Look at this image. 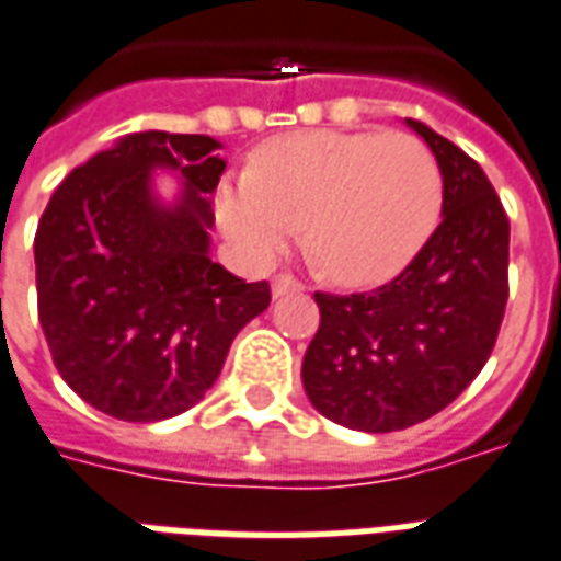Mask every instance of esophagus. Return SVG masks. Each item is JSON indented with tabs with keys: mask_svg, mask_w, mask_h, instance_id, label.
<instances>
[{
	"mask_svg": "<svg viewBox=\"0 0 561 561\" xmlns=\"http://www.w3.org/2000/svg\"><path fill=\"white\" fill-rule=\"evenodd\" d=\"M271 290H273V297L279 299L285 297V294H299V290H302V282L294 279L290 273H279V276L271 282Z\"/></svg>",
	"mask_w": 561,
	"mask_h": 561,
	"instance_id": "1",
	"label": "esophagus"
}]
</instances>
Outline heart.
<instances>
[{"label": "heart", "mask_w": 561, "mask_h": 561, "mask_svg": "<svg viewBox=\"0 0 561 561\" xmlns=\"http://www.w3.org/2000/svg\"><path fill=\"white\" fill-rule=\"evenodd\" d=\"M443 211V171L410 134L302 130L229 174L215 218L253 267L276 262L306 220L308 250L329 279L360 288L408 267Z\"/></svg>", "instance_id": "b5f03b06"}]
</instances>
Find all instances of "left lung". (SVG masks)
I'll list each match as a JSON object with an SVG mask.
<instances>
[{"label":"left lung","instance_id":"1","mask_svg":"<svg viewBox=\"0 0 561 561\" xmlns=\"http://www.w3.org/2000/svg\"><path fill=\"white\" fill-rule=\"evenodd\" d=\"M443 171V220L416 259L369 294H314L320 329L302 387L325 419L390 434L469 387L495 350L510 297V218L469 153L408 118Z\"/></svg>","mask_w":561,"mask_h":561}]
</instances>
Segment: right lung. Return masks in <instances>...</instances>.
Here are the masks:
<instances>
[{"label":"right lung","instance_id":"right-lung-1","mask_svg":"<svg viewBox=\"0 0 561 561\" xmlns=\"http://www.w3.org/2000/svg\"><path fill=\"white\" fill-rule=\"evenodd\" d=\"M197 134L122 136L55 188L37 236V311L64 381L122 422H160L203 399L236 334L271 306L267 282L209 259V194L227 162ZM178 170L162 204L152 171Z\"/></svg>","mask_w":561,"mask_h":561}]
</instances>
